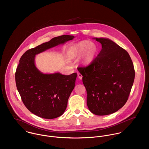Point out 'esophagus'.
<instances>
[{"label":"esophagus","mask_w":149,"mask_h":149,"mask_svg":"<svg viewBox=\"0 0 149 149\" xmlns=\"http://www.w3.org/2000/svg\"><path fill=\"white\" fill-rule=\"evenodd\" d=\"M78 77H79L80 79H82L83 76H82L80 73H78Z\"/></svg>","instance_id":"esophagus-1"}]
</instances>
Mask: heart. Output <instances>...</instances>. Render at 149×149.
<instances>
[{
    "instance_id": "1",
    "label": "heart",
    "mask_w": 149,
    "mask_h": 149,
    "mask_svg": "<svg viewBox=\"0 0 149 149\" xmlns=\"http://www.w3.org/2000/svg\"><path fill=\"white\" fill-rule=\"evenodd\" d=\"M72 55L79 57L83 55L82 62L84 65L91 64L94 60L97 52V47L94 43L89 41H83L72 46Z\"/></svg>"
}]
</instances>
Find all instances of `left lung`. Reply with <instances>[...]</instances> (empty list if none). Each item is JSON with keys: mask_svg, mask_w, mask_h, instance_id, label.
Masks as SVG:
<instances>
[{"mask_svg": "<svg viewBox=\"0 0 149 149\" xmlns=\"http://www.w3.org/2000/svg\"><path fill=\"white\" fill-rule=\"evenodd\" d=\"M102 44L97 56L87 66L79 67L86 91V104L97 115L113 113L127 101L135 78L127 52L108 38H94Z\"/></svg>", "mask_w": 149, "mask_h": 149, "instance_id": "1", "label": "left lung"}]
</instances>
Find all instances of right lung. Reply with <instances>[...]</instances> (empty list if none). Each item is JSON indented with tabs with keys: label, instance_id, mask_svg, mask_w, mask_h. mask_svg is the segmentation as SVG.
<instances>
[{
	"label": "right lung",
	"instance_id": "right-lung-1",
	"mask_svg": "<svg viewBox=\"0 0 149 149\" xmlns=\"http://www.w3.org/2000/svg\"><path fill=\"white\" fill-rule=\"evenodd\" d=\"M74 38L69 35L54 37L27 50L20 58L15 72L17 88L24 106L39 117L54 119L64 113L77 73L43 74L35 65V56Z\"/></svg>",
	"mask_w": 149,
	"mask_h": 149
}]
</instances>
